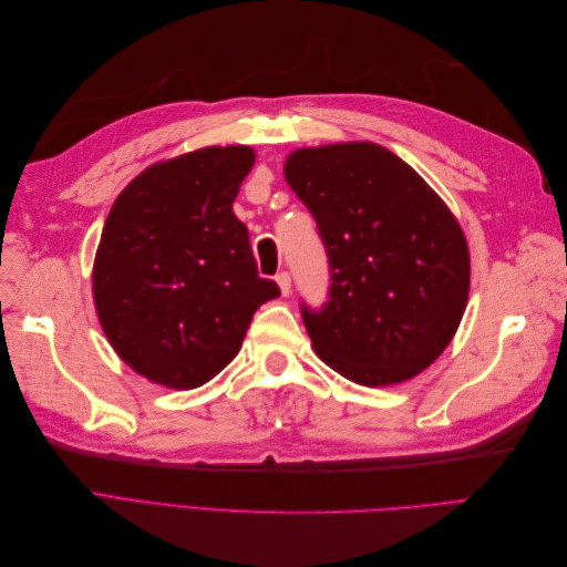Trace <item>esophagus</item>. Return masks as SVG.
Segmentation results:
<instances>
[{"label": "esophagus", "mask_w": 567, "mask_h": 567, "mask_svg": "<svg viewBox=\"0 0 567 567\" xmlns=\"http://www.w3.org/2000/svg\"><path fill=\"white\" fill-rule=\"evenodd\" d=\"M277 284L281 288V296H288L290 293V274L288 271H279L277 274Z\"/></svg>", "instance_id": "obj_1"}]
</instances>
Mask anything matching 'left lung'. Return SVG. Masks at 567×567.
<instances>
[{"label": "left lung", "instance_id": "8db88e82", "mask_svg": "<svg viewBox=\"0 0 567 567\" xmlns=\"http://www.w3.org/2000/svg\"><path fill=\"white\" fill-rule=\"evenodd\" d=\"M286 182L329 257L326 302H300L317 354L359 385L414 379L466 310L468 248L454 215L402 158L367 142L290 153Z\"/></svg>", "mask_w": 567, "mask_h": 567}]
</instances>
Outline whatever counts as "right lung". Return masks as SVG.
<instances>
[{
    "mask_svg": "<svg viewBox=\"0 0 567 567\" xmlns=\"http://www.w3.org/2000/svg\"><path fill=\"white\" fill-rule=\"evenodd\" d=\"M255 153L210 146L132 179L106 217L94 302L115 352L148 381L192 390L225 369L260 305L248 229L231 210Z\"/></svg>",
    "mask_w": 567,
    "mask_h": 567,
    "instance_id": "1",
    "label": "right lung"
}]
</instances>
